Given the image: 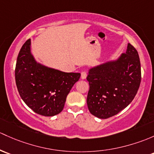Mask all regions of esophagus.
<instances>
[{
	"mask_svg": "<svg viewBox=\"0 0 154 154\" xmlns=\"http://www.w3.org/2000/svg\"><path fill=\"white\" fill-rule=\"evenodd\" d=\"M87 77V73L85 71H83V72H82L81 73V79H82V80H85V78H86Z\"/></svg>",
	"mask_w": 154,
	"mask_h": 154,
	"instance_id": "34e87169",
	"label": "esophagus"
}]
</instances>
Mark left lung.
Segmentation results:
<instances>
[{"mask_svg": "<svg viewBox=\"0 0 154 154\" xmlns=\"http://www.w3.org/2000/svg\"><path fill=\"white\" fill-rule=\"evenodd\" d=\"M87 105L92 115L107 119L126 108L141 82V66L136 48L128 43L125 54L88 70Z\"/></svg>", "mask_w": 154, "mask_h": 154, "instance_id": "8db88e82", "label": "left lung"}]
</instances>
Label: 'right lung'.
<instances>
[{
    "label": "right lung",
    "mask_w": 154,
    "mask_h": 154,
    "mask_svg": "<svg viewBox=\"0 0 154 154\" xmlns=\"http://www.w3.org/2000/svg\"><path fill=\"white\" fill-rule=\"evenodd\" d=\"M80 77V73L61 72L37 62L31 51L30 39L20 48L15 67L16 85L24 103L40 115L60 114Z\"/></svg>",
    "instance_id": "add662e5"
}]
</instances>
